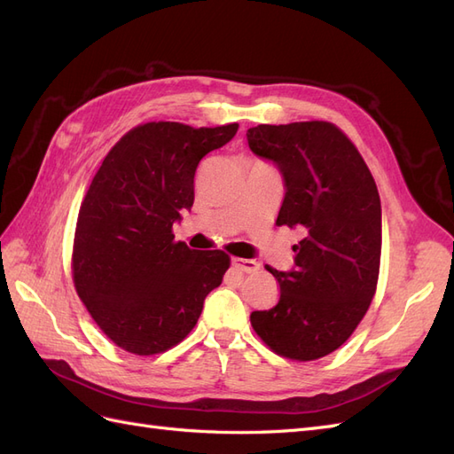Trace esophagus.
<instances>
[{
    "label": "esophagus",
    "mask_w": 454,
    "mask_h": 454,
    "mask_svg": "<svg viewBox=\"0 0 454 454\" xmlns=\"http://www.w3.org/2000/svg\"><path fill=\"white\" fill-rule=\"evenodd\" d=\"M232 267H237L242 272H255L259 269V263L255 259H244V257H231Z\"/></svg>",
    "instance_id": "obj_1"
}]
</instances>
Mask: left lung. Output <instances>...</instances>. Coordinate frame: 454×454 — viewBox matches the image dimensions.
<instances>
[{"mask_svg":"<svg viewBox=\"0 0 454 454\" xmlns=\"http://www.w3.org/2000/svg\"><path fill=\"white\" fill-rule=\"evenodd\" d=\"M255 155L280 168L286 195L277 225L299 227L295 267H267L278 303L250 316L254 332L282 358L312 362L337 350L377 292L382 219L377 184L348 136L327 121L257 125Z\"/></svg>","mask_w":454,"mask_h":454,"instance_id":"obj_1","label":"left lung"}]
</instances>
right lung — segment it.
<instances>
[{"mask_svg": "<svg viewBox=\"0 0 454 454\" xmlns=\"http://www.w3.org/2000/svg\"><path fill=\"white\" fill-rule=\"evenodd\" d=\"M237 130V122H145L109 149L92 177L77 215L72 274L92 320L122 350L153 356L176 347L222 284L229 255L176 242L172 225L193 206L200 159Z\"/></svg>", "mask_w": 454, "mask_h": 454, "instance_id": "obj_1", "label": "right lung"}]
</instances>
